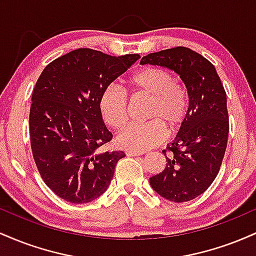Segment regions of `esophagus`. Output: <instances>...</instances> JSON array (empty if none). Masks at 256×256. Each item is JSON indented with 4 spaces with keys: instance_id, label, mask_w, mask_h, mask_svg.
Masks as SVG:
<instances>
[{
    "instance_id": "34e87169",
    "label": "esophagus",
    "mask_w": 256,
    "mask_h": 256,
    "mask_svg": "<svg viewBox=\"0 0 256 256\" xmlns=\"http://www.w3.org/2000/svg\"><path fill=\"white\" fill-rule=\"evenodd\" d=\"M143 152H132V150H126V155L128 156H140V155H142Z\"/></svg>"
}]
</instances>
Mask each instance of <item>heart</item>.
Listing matches in <instances>:
<instances>
[{"mask_svg":"<svg viewBox=\"0 0 256 256\" xmlns=\"http://www.w3.org/2000/svg\"><path fill=\"white\" fill-rule=\"evenodd\" d=\"M128 85L137 92L150 96L146 122L128 125L116 136V146L126 150L146 152L160 144L167 136L165 126L176 130L189 116V94L166 70L146 66L128 78ZM98 110L108 126L119 128L128 119V98L118 85L110 84L98 98Z\"/></svg>","mask_w":256,"mask_h":256,"instance_id":"1","label":"heart"}]
</instances>
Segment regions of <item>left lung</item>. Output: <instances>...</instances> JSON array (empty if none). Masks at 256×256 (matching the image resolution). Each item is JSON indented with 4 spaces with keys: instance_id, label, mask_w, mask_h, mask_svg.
Returning a JSON list of instances; mask_svg holds the SVG:
<instances>
[{
    "instance_id": "left-lung-1",
    "label": "left lung",
    "mask_w": 256,
    "mask_h": 256,
    "mask_svg": "<svg viewBox=\"0 0 256 256\" xmlns=\"http://www.w3.org/2000/svg\"><path fill=\"white\" fill-rule=\"evenodd\" d=\"M140 64L176 72L190 98L189 116L162 154L166 167L149 183L161 198L186 202L204 192L222 166L228 136L226 92L216 67L185 46L152 52Z\"/></svg>"
}]
</instances>
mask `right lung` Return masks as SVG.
Segmentation results:
<instances>
[{"label":"right lung","instance_id":"obj_1","mask_svg":"<svg viewBox=\"0 0 256 256\" xmlns=\"http://www.w3.org/2000/svg\"><path fill=\"white\" fill-rule=\"evenodd\" d=\"M140 56L80 48L50 62L32 92L30 138L44 183L71 204H88L110 186L124 152L98 150L113 134L98 110L102 90Z\"/></svg>","mask_w":256,"mask_h":256}]
</instances>
